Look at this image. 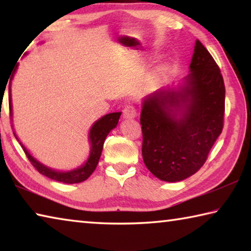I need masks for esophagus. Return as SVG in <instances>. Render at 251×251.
Instances as JSON below:
<instances>
[{
	"mask_svg": "<svg viewBox=\"0 0 251 251\" xmlns=\"http://www.w3.org/2000/svg\"><path fill=\"white\" fill-rule=\"evenodd\" d=\"M137 113H136V108L133 105H127L125 106L124 110H123V117L125 120H131V118H135Z\"/></svg>",
	"mask_w": 251,
	"mask_h": 251,
	"instance_id": "1",
	"label": "esophagus"
}]
</instances>
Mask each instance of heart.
I'll return each mask as SVG.
<instances>
[{
  "label": "heart",
  "instance_id": "obj_1",
  "mask_svg": "<svg viewBox=\"0 0 251 251\" xmlns=\"http://www.w3.org/2000/svg\"><path fill=\"white\" fill-rule=\"evenodd\" d=\"M159 71H160V72H161V71H164V67H160Z\"/></svg>",
  "mask_w": 251,
  "mask_h": 251
}]
</instances>
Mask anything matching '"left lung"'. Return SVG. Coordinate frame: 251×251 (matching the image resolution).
I'll use <instances>...</instances> for the list:
<instances>
[{"mask_svg": "<svg viewBox=\"0 0 251 251\" xmlns=\"http://www.w3.org/2000/svg\"><path fill=\"white\" fill-rule=\"evenodd\" d=\"M224 113L223 76L197 40L188 75L142 100V152L146 167L168 182L194 175L222 134Z\"/></svg>", "mask_w": 251, "mask_h": 251, "instance_id": "obj_1", "label": "left lung"}]
</instances>
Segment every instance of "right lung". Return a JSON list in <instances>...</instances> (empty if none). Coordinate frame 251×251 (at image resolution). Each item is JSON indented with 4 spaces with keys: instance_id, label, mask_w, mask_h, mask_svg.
I'll return each instance as SVG.
<instances>
[{
    "instance_id": "add662e5",
    "label": "right lung",
    "mask_w": 251,
    "mask_h": 251,
    "mask_svg": "<svg viewBox=\"0 0 251 251\" xmlns=\"http://www.w3.org/2000/svg\"><path fill=\"white\" fill-rule=\"evenodd\" d=\"M18 70V65H16L13 74L11 76V80L13 79L15 72ZM8 94H10V114H11V120L13 122V106H12V97H11V84L10 88H8ZM122 115V112H116V113H109L106 114L103 117H100V120H97L94 124L92 125L90 131H88V143H90L91 148H90V154L86 161L80 166L71 169V171H58V169H54L52 167L46 166L45 164L42 163L39 159H36L29 151L25 147L22 142L20 141L18 135H16L14 130V136L15 138L20 142L21 146H22L23 151L25 154H26L27 158L31 161L32 165L35 167L39 173L42 175L50 178V179H54L56 181L64 182V184H78V182H82L86 180L88 177H90L93 172L95 171V168L99 164V160L100 158L101 151H103V145L105 142L106 136L109 134V131L115 128L118 124V121H120V117ZM12 127H13V123H12Z\"/></svg>"
}]
</instances>
